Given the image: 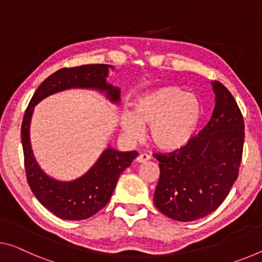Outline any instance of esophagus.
<instances>
[{
    "mask_svg": "<svg viewBox=\"0 0 262 262\" xmlns=\"http://www.w3.org/2000/svg\"><path fill=\"white\" fill-rule=\"evenodd\" d=\"M150 159H151V156L147 155V154H139L138 157L136 158V160L138 163H145V162H147V160H150Z\"/></svg>",
    "mask_w": 262,
    "mask_h": 262,
    "instance_id": "1",
    "label": "esophagus"
}]
</instances>
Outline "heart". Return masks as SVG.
Returning a JSON list of instances; mask_svg holds the SVG:
<instances>
[{
    "mask_svg": "<svg viewBox=\"0 0 262 262\" xmlns=\"http://www.w3.org/2000/svg\"><path fill=\"white\" fill-rule=\"evenodd\" d=\"M201 117V105L194 95L178 86H164L140 96L136 114L125 112L123 127L132 138H139L144 125L151 126V139L163 150H176L195 135Z\"/></svg>",
    "mask_w": 262,
    "mask_h": 262,
    "instance_id": "1",
    "label": "heart"
}]
</instances>
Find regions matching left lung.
<instances>
[{"label":"left lung","instance_id":"8db88e82","mask_svg":"<svg viewBox=\"0 0 262 262\" xmlns=\"http://www.w3.org/2000/svg\"><path fill=\"white\" fill-rule=\"evenodd\" d=\"M215 106L210 122L186 145L154 154L160 177L154 203L168 218L193 221L215 211L238 178L245 122L231 92L214 80Z\"/></svg>","mask_w":262,"mask_h":262}]
</instances>
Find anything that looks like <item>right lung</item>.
I'll list each match as a JSON object with an SVG mask.
<instances>
[{
	"instance_id": "right-lung-1",
	"label": "right lung",
	"mask_w": 262,
	"mask_h": 262,
	"mask_svg": "<svg viewBox=\"0 0 262 262\" xmlns=\"http://www.w3.org/2000/svg\"><path fill=\"white\" fill-rule=\"evenodd\" d=\"M108 64H86V66L63 68L50 75L37 88L23 116L21 140L24 155V168L28 184L44 207L67 220L90 218L105 206L110 200L116 184L122 173L137 157L136 151L119 152L106 148L95 166L69 183L51 179L36 163L29 140V125L34 106L47 96L71 88H88L106 91L112 102L119 100L120 91L105 82Z\"/></svg>"
}]
</instances>
